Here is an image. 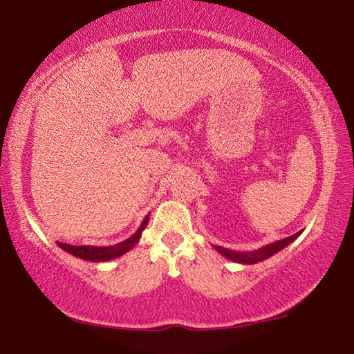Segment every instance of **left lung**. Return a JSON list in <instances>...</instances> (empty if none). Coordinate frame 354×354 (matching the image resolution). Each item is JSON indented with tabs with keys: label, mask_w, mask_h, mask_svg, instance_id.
<instances>
[{
	"label": "left lung",
	"mask_w": 354,
	"mask_h": 354,
	"mask_svg": "<svg viewBox=\"0 0 354 354\" xmlns=\"http://www.w3.org/2000/svg\"><path fill=\"white\" fill-rule=\"evenodd\" d=\"M301 232L303 231H298L293 236L281 239V241H277L273 243H268V245H266V247H262L259 250H254V251H232V250H227V248H223V247H217V245H212V247L217 250L220 254H223L226 259H230V261H234V262H239V263H256V262L268 259V257H272L273 254H277L278 251L286 248L287 245L295 241V239L299 234H301Z\"/></svg>",
	"instance_id": "left-lung-1"
}]
</instances>
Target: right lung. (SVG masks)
<instances>
[{
  "label": "right lung",
  "mask_w": 354,
  "mask_h": 354,
  "mask_svg": "<svg viewBox=\"0 0 354 354\" xmlns=\"http://www.w3.org/2000/svg\"><path fill=\"white\" fill-rule=\"evenodd\" d=\"M148 218L149 217L147 215V217L143 218L142 225L139 226V230H137L129 239H127V241L120 242L117 245H111V247H92V245H81V247H73V245L62 243V242H56V243L59 248H62L64 251H67V253L80 257V259L91 261V262H106V261H111V259H115V257L123 256L124 253H128V251L140 241L142 232L148 225Z\"/></svg>",
  "instance_id": "1"
}]
</instances>
